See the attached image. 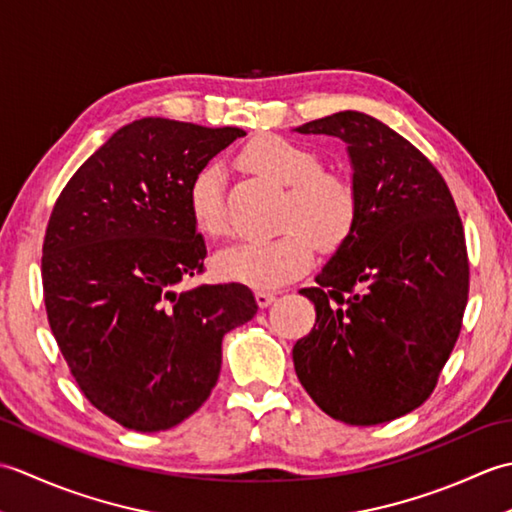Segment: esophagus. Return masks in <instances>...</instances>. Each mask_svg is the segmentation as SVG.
<instances>
[{
    "label": "esophagus",
    "instance_id": "obj_1",
    "mask_svg": "<svg viewBox=\"0 0 512 512\" xmlns=\"http://www.w3.org/2000/svg\"><path fill=\"white\" fill-rule=\"evenodd\" d=\"M255 301H257L259 308H268L270 303L275 301V292H270V290H257V292H255Z\"/></svg>",
    "mask_w": 512,
    "mask_h": 512
}]
</instances>
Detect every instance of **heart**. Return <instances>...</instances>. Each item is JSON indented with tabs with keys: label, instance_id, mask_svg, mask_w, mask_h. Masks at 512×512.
Wrapping results in <instances>:
<instances>
[{
	"label": "heart",
	"instance_id": "obj_1",
	"mask_svg": "<svg viewBox=\"0 0 512 512\" xmlns=\"http://www.w3.org/2000/svg\"><path fill=\"white\" fill-rule=\"evenodd\" d=\"M237 160L244 169L288 187L281 213V228L286 231L275 239L222 250L213 262L222 279L277 288L306 273L314 259V242L321 250H336L350 239L358 217L356 189L341 173L321 169L317 151L284 136L264 134L246 143ZM187 209L202 235L220 239L228 233L220 165L211 162L193 173Z\"/></svg>",
	"mask_w": 512,
	"mask_h": 512
}]
</instances>
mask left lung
Listing matches in <instances>:
<instances>
[{"label":"left lung","mask_w":512,"mask_h":512,"mask_svg":"<svg viewBox=\"0 0 512 512\" xmlns=\"http://www.w3.org/2000/svg\"><path fill=\"white\" fill-rule=\"evenodd\" d=\"M297 132L345 140L358 217L317 286L299 290L317 319L292 361L330 418L372 427L420 407L458 341L471 277L462 220L440 171L376 118L339 112Z\"/></svg>","instance_id":"obj_1"}]
</instances>
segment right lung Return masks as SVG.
Masks as SVG:
<instances>
[{
  "label": "right lung",
  "instance_id": "add662e5",
  "mask_svg": "<svg viewBox=\"0 0 512 512\" xmlns=\"http://www.w3.org/2000/svg\"><path fill=\"white\" fill-rule=\"evenodd\" d=\"M239 136L140 118L52 206L41 255L50 330L83 396L125 429L165 431L198 411L220 376L224 334L257 312L244 284L180 288L206 257L189 182Z\"/></svg>",
  "mask_w": 512,
  "mask_h": 512
}]
</instances>
